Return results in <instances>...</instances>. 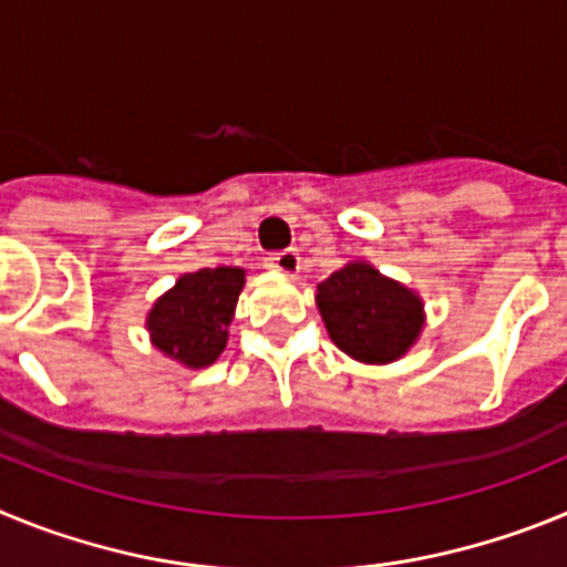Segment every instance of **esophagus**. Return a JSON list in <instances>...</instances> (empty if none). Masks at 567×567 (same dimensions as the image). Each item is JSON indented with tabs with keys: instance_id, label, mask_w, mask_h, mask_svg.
Returning a JSON list of instances; mask_svg holds the SVG:
<instances>
[{
	"instance_id": "1",
	"label": "esophagus",
	"mask_w": 567,
	"mask_h": 567,
	"mask_svg": "<svg viewBox=\"0 0 567 567\" xmlns=\"http://www.w3.org/2000/svg\"><path fill=\"white\" fill-rule=\"evenodd\" d=\"M269 267L278 269V272H284V275H298L300 272L298 249H284V252L269 255Z\"/></svg>"
}]
</instances>
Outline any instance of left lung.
Returning <instances> with one entry per match:
<instances>
[{
    "label": "left lung",
    "instance_id": "left-lung-1",
    "mask_svg": "<svg viewBox=\"0 0 567 567\" xmlns=\"http://www.w3.org/2000/svg\"><path fill=\"white\" fill-rule=\"evenodd\" d=\"M315 303L332 343L358 363H394L425 327L423 298L369 260H349L329 275L318 284Z\"/></svg>",
    "mask_w": 567,
    "mask_h": 567
}]
</instances>
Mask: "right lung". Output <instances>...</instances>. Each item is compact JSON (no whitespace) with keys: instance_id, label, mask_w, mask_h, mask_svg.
I'll return each mask as SVG.
<instances>
[{"instance_id":"obj_1","label":"right lung","mask_w":567,"mask_h":567,"mask_svg":"<svg viewBox=\"0 0 567 567\" xmlns=\"http://www.w3.org/2000/svg\"><path fill=\"white\" fill-rule=\"evenodd\" d=\"M247 269L215 267L187 272L155 300L144 327L150 343L187 369H207L221 358Z\"/></svg>"}]
</instances>
